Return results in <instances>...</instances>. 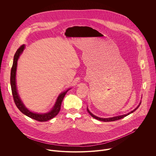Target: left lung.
<instances>
[{
    "mask_svg": "<svg viewBox=\"0 0 156 156\" xmlns=\"http://www.w3.org/2000/svg\"><path fill=\"white\" fill-rule=\"evenodd\" d=\"M140 104H141V102L140 103V104L138 105V107L136 108H135L134 110H132L131 112H129V113H128V114H125V115H119V116H117V117H111V118H108V119H102V118H100V117H96V116H95V115H94L92 113H91L90 112V111L88 110V108H87V111L88 112V113L90 114L93 118H94L95 119H97V120H100V121H102V122H112V121H115V120H120V119H123V118H124L125 117H126V116H127V115H128L129 114H131V113H133V112H135V111L140 107Z\"/></svg>",
    "mask_w": 156,
    "mask_h": 156,
    "instance_id": "1",
    "label": "left lung"
}]
</instances>
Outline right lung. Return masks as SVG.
<instances>
[{
    "label": "right lung",
    "mask_w": 156,
    "mask_h": 156,
    "mask_svg": "<svg viewBox=\"0 0 156 156\" xmlns=\"http://www.w3.org/2000/svg\"><path fill=\"white\" fill-rule=\"evenodd\" d=\"M25 49V45L21 46L18 50L16 51V53L15 54L14 58H13V65L12 67L11 70V73H10V84H11V89H12V93L13 98V100L15 102V104L17 108L21 111V112L23 113V114L26 115L27 116L29 117L30 118H31L34 120H36L39 122H46L48 120H49L52 119H53L54 117H55L59 112V111L60 110L61 107V104L62 102L63 99V98L65 97V95L66 94V92H67L69 90H66L65 92H63L61 93L59 96L58 97V99L57 100V102L54 105V107L52 108L51 111H50L49 112L46 113V114H36V113H33L31 112V111H30L25 105H23V102H21L18 92L16 90V66H17V61L18 59L22 53V52Z\"/></svg>",
    "instance_id": "1"
}]
</instances>
